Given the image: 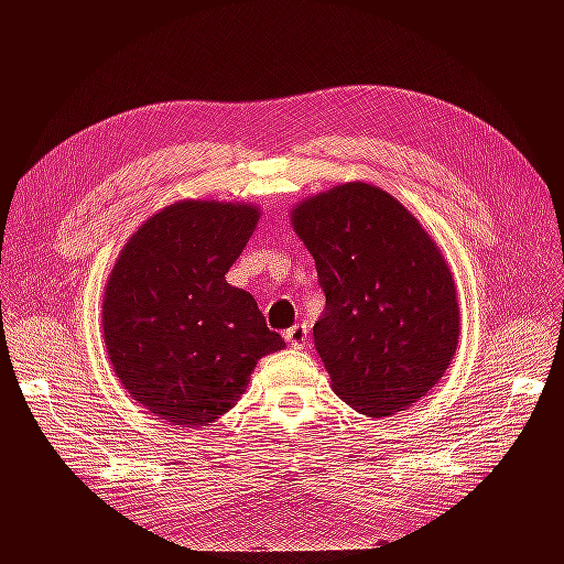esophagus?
Masks as SVG:
<instances>
[{
    "label": "esophagus",
    "instance_id": "obj_1",
    "mask_svg": "<svg viewBox=\"0 0 564 564\" xmlns=\"http://www.w3.org/2000/svg\"><path fill=\"white\" fill-rule=\"evenodd\" d=\"M285 340H288V345L294 347V349H304L306 343H308V329H306V324H294V327H290V329L285 332Z\"/></svg>",
    "mask_w": 564,
    "mask_h": 564
}]
</instances>
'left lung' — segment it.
<instances>
[{
	"mask_svg": "<svg viewBox=\"0 0 564 564\" xmlns=\"http://www.w3.org/2000/svg\"><path fill=\"white\" fill-rule=\"evenodd\" d=\"M290 219L327 297L313 338L336 395L370 419L419 402L459 340L455 281L436 242L368 183L315 194Z\"/></svg>",
	"mask_w": 564,
	"mask_h": 564,
	"instance_id": "left-lung-1",
	"label": "left lung"
}]
</instances>
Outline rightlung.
Masks as SVG:
<instances>
[{
  "label": "right lung",
  "mask_w": 564,
  "mask_h": 564,
  "mask_svg": "<svg viewBox=\"0 0 564 564\" xmlns=\"http://www.w3.org/2000/svg\"><path fill=\"white\" fill-rule=\"evenodd\" d=\"M251 203L181 200L148 219L109 274L102 334L128 393L171 425H207L285 347L256 300L226 281L258 224Z\"/></svg>",
  "instance_id": "right-lung-1"
}]
</instances>
